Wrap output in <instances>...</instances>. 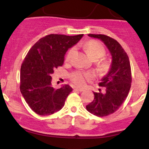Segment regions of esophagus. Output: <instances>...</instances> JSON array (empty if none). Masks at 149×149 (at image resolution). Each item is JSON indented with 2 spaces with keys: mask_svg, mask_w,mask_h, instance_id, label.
<instances>
[{
  "mask_svg": "<svg viewBox=\"0 0 149 149\" xmlns=\"http://www.w3.org/2000/svg\"><path fill=\"white\" fill-rule=\"evenodd\" d=\"M73 89H74L75 90H78V91H80V92H82L84 90L83 88H74Z\"/></svg>",
  "mask_w": 149,
  "mask_h": 149,
  "instance_id": "34e87169",
  "label": "esophagus"
}]
</instances>
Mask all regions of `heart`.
<instances>
[{
  "instance_id": "b5f03b06",
  "label": "heart",
  "mask_w": 149,
  "mask_h": 149,
  "mask_svg": "<svg viewBox=\"0 0 149 149\" xmlns=\"http://www.w3.org/2000/svg\"><path fill=\"white\" fill-rule=\"evenodd\" d=\"M84 48L88 55L91 58L92 60H94V59L98 60L100 58L103 57L106 54L105 49H104L103 45L99 42L95 41V40H90V41L87 42L84 45ZM74 52V47L69 49V52L66 54V58H65V61L66 62L71 60ZM102 67L104 70H107L109 67V64L107 61H103L102 64ZM90 77H91L90 73L78 71V72L74 73L71 76V80L76 85L83 86L85 84L87 80L90 79Z\"/></svg>"
}]
</instances>
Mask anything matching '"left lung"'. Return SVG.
Here are the masks:
<instances>
[{
	"instance_id": "obj_1",
	"label": "left lung",
	"mask_w": 149,
	"mask_h": 149,
	"mask_svg": "<svg viewBox=\"0 0 149 149\" xmlns=\"http://www.w3.org/2000/svg\"><path fill=\"white\" fill-rule=\"evenodd\" d=\"M88 36L102 40L112 57L109 72L99 83L105 87V91L102 92L100 89V92H93L95 99L86 106L90 113L104 117L116 112L127 97L132 83L130 62L127 53L113 38L102 34H88Z\"/></svg>"
}]
</instances>
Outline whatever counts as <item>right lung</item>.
Wrapping results in <instances>:
<instances>
[{"label": "right lung", "mask_w": 149, "mask_h": 149, "mask_svg": "<svg viewBox=\"0 0 149 149\" xmlns=\"http://www.w3.org/2000/svg\"><path fill=\"white\" fill-rule=\"evenodd\" d=\"M83 36V34L73 36L50 34L40 38L29 49L20 70V91L36 113L49 116L64 106L73 89L69 85L59 89L52 88L51 74L62 66L68 49Z\"/></svg>", "instance_id": "add662e5"}]
</instances>
